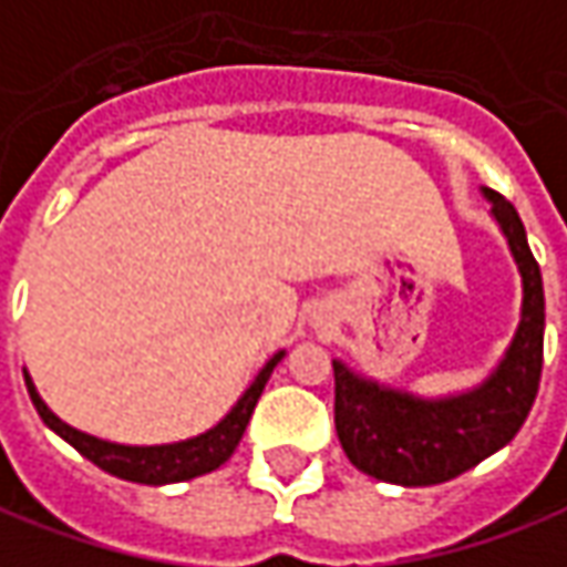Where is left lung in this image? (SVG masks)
<instances>
[{"label": "left lung", "instance_id": "1", "mask_svg": "<svg viewBox=\"0 0 567 567\" xmlns=\"http://www.w3.org/2000/svg\"><path fill=\"white\" fill-rule=\"evenodd\" d=\"M522 276V319L496 369L472 391L419 396L334 365V431L348 460L400 487H429L475 468L525 425L540 388L546 300L525 223L499 192L481 188Z\"/></svg>", "mask_w": 567, "mask_h": 567}]
</instances>
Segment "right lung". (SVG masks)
Instances as JSON below:
<instances>
[{
    "mask_svg": "<svg viewBox=\"0 0 567 567\" xmlns=\"http://www.w3.org/2000/svg\"><path fill=\"white\" fill-rule=\"evenodd\" d=\"M285 357V350L272 353L267 360V365L257 372V379L251 381V388L245 394L238 396L229 413L219 419L214 429H207L198 437H188V441H176V444H157V446H130V444H114V441H102L95 434H86V431L73 429L68 422H61L49 406L45 400L37 391L33 379L24 372L27 391H30V400L37 406L40 419L55 431L58 437H64L68 444L86 456L90 462H95L99 468H105L107 475L123 477V481H136V484H176V481H188V477L207 475L219 468L223 462L229 460L235 453V446L241 441V434L251 422L254 406L267 388L272 369L279 365V360Z\"/></svg>",
    "mask_w": 567,
    "mask_h": 567,
    "instance_id": "right-lung-1",
    "label": "right lung"
}]
</instances>
